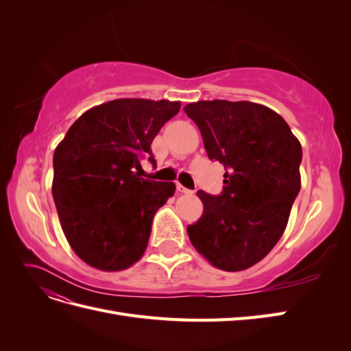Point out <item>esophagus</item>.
I'll list each match as a JSON object with an SVG mask.
<instances>
[{"label": "esophagus", "mask_w": 351, "mask_h": 351, "mask_svg": "<svg viewBox=\"0 0 351 351\" xmlns=\"http://www.w3.org/2000/svg\"><path fill=\"white\" fill-rule=\"evenodd\" d=\"M177 190H178V192H180V193H193V192H192V190H189V189H186L184 186H182V184H180V183H177Z\"/></svg>", "instance_id": "obj_1"}]
</instances>
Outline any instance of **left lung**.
<instances>
[{"label": "left lung", "instance_id": "8db88e82", "mask_svg": "<svg viewBox=\"0 0 351 351\" xmlns=\"http://www.w3.org/2000/svg\"><path fill=\"white\" fill-rule=\"evenodd\" d=\"M209 159L227 169L224 190H199L202 217L187 227L195 249L215 268L237 272L272 250L300 192L302 145L280 114L249 101H197L184 107Z\"/></svg>", "mask_w": 351, "mask_h": 351}]
</instances>
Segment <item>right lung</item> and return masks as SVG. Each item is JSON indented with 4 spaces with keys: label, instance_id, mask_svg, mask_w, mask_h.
<instances>
[{
    "label": "right lung",
    "instance_id": "add662e5",
    "mask_svg": "<svg viewBox=\"0 0 351 351\" xmlns=\"http://www.w3.org/2000/svg\"><path fill=\"white\" fill-rule=\"evenodd\" d=\"M178 101L121 98L97 105L73 123L54 152L52 196L64 236L89 267L114 272L139 261L155 212L176 192L171 182L141 178L161 127Z\"/></svg>",
    "mask_w": 351,
    "mask_h": 351
}]
</instances>
